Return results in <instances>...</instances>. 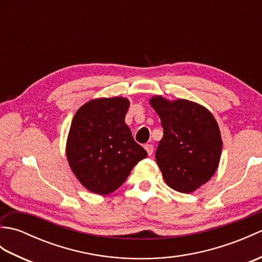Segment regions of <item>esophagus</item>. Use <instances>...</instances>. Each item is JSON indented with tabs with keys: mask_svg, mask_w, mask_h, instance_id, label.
Returning <instances> with one entry per match:
<instances>
[{
	"mask_svg": "<svg viewBox=\"0 0 262 262\" xmlns=\"http://www.w3.org/2000/svg\"><path fill=\"white\" fill-rule=\"evenodd\" d=\"M144 147H145V149H146V152H147L148 155H152V154H153L154 147H153L152 144H145V145H144Z\"/></svg>",
	"mask_w": 262,
	"mask_h": 262,
	"instance_id": "34e87169",
	"label": "esophagus"
}]
</instances>
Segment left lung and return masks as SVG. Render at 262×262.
Wrapping results in <instances>:
<instances>
[{
	"instance_id": "left-lung-1",
	"label": "left lung",
	"mask_w": 262,
	"mask_h": 262,
	"mask_svg": "<svg viewBox=\"0 0 262 262\" xmlns=\"http://www.w3.org/2000/svg\"><path fill=\"white\" fill-rule=\"evenodd\" d=\"M164 134L155 159L166 185L190 193L211 179L219 168L222 146L220 127L204 105L186 99H149Z\"/></svg>"
}]
</instances>
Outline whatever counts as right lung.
Segmentation results:
<instances>
[{
    "instance_id": "right-lung-1",
    "label": "right lung",
    "mask_w": 262,
    "mask_h": 262,
    "mask_svg": "<svg viewBox=\"0 0 262 262\" xmlns=\"http://www.w3.org/2000/svg\"><path fill=\"white\" fill-rule=\"evenodd\" d=\"M129 104L124 97L92 99L72 120L66 158L76 179L93 193L115 191L147 157L125 122Z\"/></svg>"
}]
</instances>
